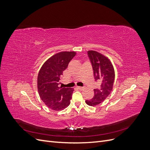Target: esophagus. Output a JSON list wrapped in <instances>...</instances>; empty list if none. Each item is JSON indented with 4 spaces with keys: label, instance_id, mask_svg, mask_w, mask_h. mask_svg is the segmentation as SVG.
<instances>
[{
    "label": "esophagus",
    "instance_id": "obj_1",
    "mask_svg": "<svg viewBox=\"0 0 150 150\" xmlns=\"http://www.w3.org/2000/svg\"><path fill=\"white\" fill-rule=\"evenodd\" d=\"M77 88H78L79 89H83L84 87H81V86H77Z\"/></svg>",
    "mask_w": 150,
    "mask_h": 150
}]
</instances>
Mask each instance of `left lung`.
Returning a JSON list of instances; mask_svg holds the SVG:
<instances>
[{
	"label": "left lung",
	"mask_w": 150,
	"mask_h": 150,
	"mask_svg": "<svg viewBox=\"0 0 150 150\" xmlns=\"http://www.w3.org/2000/svg\"><path fill=\"white\" fill-rule=\"evenodd\" d=\"M88 56L93 66L94 76L100 86L94 89V96L86 100L89 106H94L103 102L110 94L113 88L115 72L110 59L96 51H88Z\"/></svg>",
	"instance_id": "left-lung-1"
}]
</instances>
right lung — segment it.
<instances>
[{
	"label": "right lung",
	"instance_id": "add662e5",
	"mask_svg": "<svg viewBox=\"0 0 150 150\" xmlns=\"http://www.w3.org/2000/svg\"><path fill=\"white\" fill-rule=\"evenodd\" d=\"M76 52L62 51L54 54L45 62L38 76L39 96L46 105L60 111L69 105L74 89L59 87L60 77Z\"/></svg>",
	"mask_w": 150,
	"mask_h": 150
}]
</instances>
